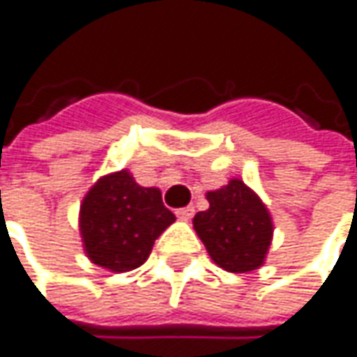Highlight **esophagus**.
<instances>
[{
  "label": "esophagus",
  "instance_id": "esophagus-1",
  "mask_svg": "<svg viewBox=\"0 0 357 357\" xmlns=\"http://www.w3.org/2000/svg\"><path fill=\"white\" fill-rule=\"evenodd\" d=\"M192 215H195V206H183V208L176 211V217H178L181 221H190Z\"/></svg>",
  "mask_w": 357,
  "mask_h": 357
}]
</instances>
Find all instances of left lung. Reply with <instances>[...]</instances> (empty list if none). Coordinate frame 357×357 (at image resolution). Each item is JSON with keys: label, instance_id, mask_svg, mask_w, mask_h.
Returning a JSON list of instances; mask_svg holds the SVG:
<instances>
[{"label": "left lung", "instance_id": "obj_1", "mask_svg": "<svg viewBox=\"0 0 357 357\" xmlns=\"http://www.w3.org/2000/svg\"><path fill=\"white\" fill-rule=\"evenodd\" d=\"M208 208L192 225L211 259L231 273L259 269L273 239V221L263 201L239 178L206 192Z\"/></svg>", "mask_w": 357, "mask_h": 357}]
</instances>
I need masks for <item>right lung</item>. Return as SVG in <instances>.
Here are the masks:
<instances>
[{"label": "right lung", "instance_id": "1", "mask_svg": "<svg viewBox=\"0 0 357 357\" xmlns=\"http://www.w3.org/2000/svg\"><path fill=\"white\" fill-rule=\"evenodd\" d=\"M174 223L158 188L140 187L128 170L102 176L80 205V235L92 263L124 273L140 267L154 241Z\"/></svg>", "mask_w": 357, "mask_h": 357}]
</instances>
